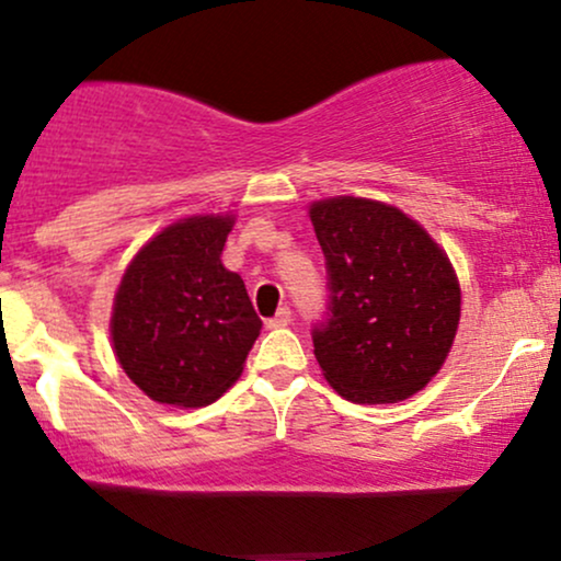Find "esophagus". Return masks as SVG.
<instances>
[{
  "label": "esophagus",
  "instance_id": "obj_1",
  "mask_svg": "<svg viewBox=\"0 0 561 561\" xmlns=\"http://www.w3.org/2000/svg\"><path fill=\"white\" fill-rule=\"evenodd\" d=\"M289 321H293V311H289L287 306H282L272 319H266V327L268 330H282V327H287Z\"/></svg>",
  "mask_w": 561,
  "mask_h": 561
}]
</instances>
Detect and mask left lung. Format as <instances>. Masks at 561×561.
<instances>
[{"mask_svg": "<svg viewBox=\"0 0 561 561\" xmlns=\"http://www.w3.org/2000/svg\"><path fill=\"white\" fill-rule=\"evenodd\" d=\"M327 261V311L311 330L327 382L353 403H396L437 375L454 345L461 289L450 261L392 205H311Z\"/></svg>", "mask_w": 561, "mask_h": 561, "instance_id": "1", "label": "left lung"}]
</instances>
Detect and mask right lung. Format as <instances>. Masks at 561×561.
<instances>
[{"label": "right lung", "instance_id": "obj_1", "mask_svg": "<svg viewBox=\"0 0 561 561\" xmlns=\"http://www.w3.org/2000/svg\"><path fill=\"white\" fill-rule=\"evenodd\" d=\"M234 218L195 216L152 237L115 293L121 366L152 401L214 403L242 375L261 319L240 274L221 263Z\"/></svg>", "mask_w": 561, "mask_h": 561}]
</instances>
